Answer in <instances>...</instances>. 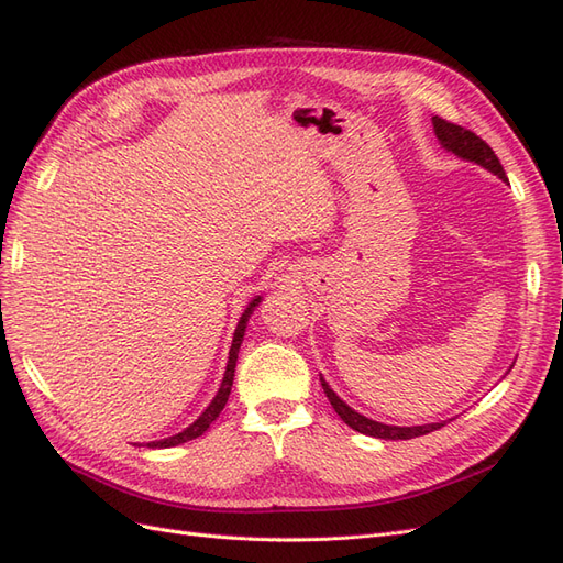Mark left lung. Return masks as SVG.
<instances>
[{
	"label": "left lung",
	"instance_id": "8db88e82",
	"mask_svg": "<svg viewBox=\"0 0 563 563\" xmlns=\"http://www.w3.org/2000/svg\"><path fill=\"white\" fill-rule=\"evenodd\" d=\"M432 126H434V135L437 141L441 143V147H444L446 152H453L455 157L465 159V162H472V164H479L482 168H486V172H490L493 176H498L500 180L507 183V176L503 172V164L500 159L496 157V152H493L479 135L457 126V124H451L446 122V119L441 117H432ZM321 380V387H323V395L329 397L331 406L335 408V413L343 418L345 424H350L352 430L362 432L366 437H376V439H413V437H420V434H428V432H434L439 428H444V422H430V424H413V428H399V424H385V422H378V420H371L362 413H356L352 406H347L343 399H340L335 391L331 389V385L323 380V376H319Z\"/></svg>",
	"mask_w": 563,
	"mask_h": 563
}]
</instances>
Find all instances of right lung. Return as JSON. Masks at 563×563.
<instances>
[{"instance_id": "obj_1", "label": "right lung", "mask_w": 563, "mask_h": 563, "mask_svg": "<svg viewBox=\"0 0 563 563\" xmlns=\"http://www.w3.org/2000/svg\"><path fill=\"white\" fill-rule=\"evenodd\" d=\"M263 300V296H255L249 305L246 310L242 312L240 321H236V329H234V335H232V345H230V356H228V366H225V373H223V383H220L216 397L211 399V404L203 408L201 416L190 424V428H185L183 432L174 434V437H166V439H159V441H150V449H172V446H178V444H185V441H192L197 437H201L203 432H207L211 428V422L220 416V411H223L225 404H228V397H230V389H232V380H234V368H236V354H240V347L244 343V333H246V323L253 314V310L258 308Z\"/></svg>"}]
</instances>
